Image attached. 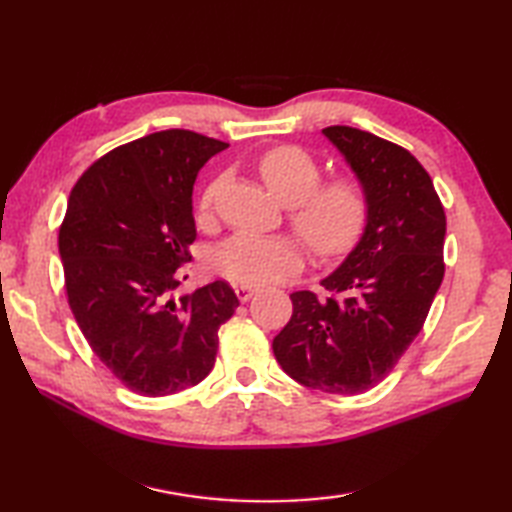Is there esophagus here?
I'll list each match as a JSON object with an SVG mask.
<instances>
[{"label": "esophagus", "mask_w": 512, "mask_h": 512, "mask_svg": "<svg viewBox=\"0 0 512 512\" xmlns=\"http://www.w3.org/2000/svg\"><path fill=\"white\" fill-rule=\"evenodd\" d=\"M235 292H237V299L239 301H242V303H246V301H250V299H253L255 295H257V290L253 288V286H237L235 288Z\"/></svg>", "instance_id": "1"}]
</instances>
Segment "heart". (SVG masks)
Wrapping results in <instances>:
<instances>
[{
    "instance_id": "obj_1",
    "label": "heart",
    "mask_w": 512,
    "mask_h": 512,
    "mask_svg": "<svg viewBox=\"0 0 512 512\" xmlns=\"http://www.w3.org/2000/svg\"><path fill=\"white\" fill-rule=\"evenodd\" d=\"M257 171L268 191L288 204L290 226L321 259L341 257L361 239L369 198L356 176L321 180V165L310 151L297 145L266 149ZM220 182H211L200 195L198 222L209 224ZM217 273L244 286H268L297 273L303 264V246L290 235L237 233L215 250Z\"/></svg>"
}]
</instances>
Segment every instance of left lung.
Listing matches in <instances>:
<instances>
[{
    "mask_svg": "<svg viewBox=\"0 0 512 512\" xmlns=\"http://www.w3.org/2000/svg\"><path fill=\"white\" fill-rule=\"evenodd\" d=\"M323 134L363 182L367 226L321 281L332 297L292 292V317L273 352L297 383L352 396L378 385L420 334L444 277L447 215L407 149L345 125Z\"/></svg>",
    "mask_w": 512,
    "mask_h": 512,
    "instance_id": "1",
    "label": "left lung"
}]
</instances>
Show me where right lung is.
<instances>
[{
  "mask_svg": "<svg viewBox=\"0 0 512 512\" xmlns=\"http://www.w3.org/2000/svg\"><path fill=\"white\" fill-rule=\"evenodd\" d=\"M222 140L167 129L112 149L76 180L59 228L65 292L101 363L140 396L209 376L239 301L226 281L173 299L195 242L193 182Z\"/></svg>",
  "mask_w": 512,
  "mask_h": 512,
  "instance_id": "add662e5",
  "label": "right lung"
}]
</instances>
